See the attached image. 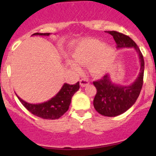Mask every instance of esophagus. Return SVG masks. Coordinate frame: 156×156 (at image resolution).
<instances>
[{
    "label": "esophagus",
    "instance_id": "34e87169",
    "mask_svg": "<svg viewBox=\"0 0 156 156\" xmlns=\"http://www.w3.org/2000/svg\"><path fill=\"white\" fill-rule=\"evenodd\" d=\"M80 84L81 87H84L87 86V85L89 84V81H88L87 80L82 79V80H80Z\"/></svg>",
    "mask_w": 156,
    "mask_h": 156
}]
</instances>
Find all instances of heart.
Returning <instances> with one entry per match:
<instances>
[{
    "instance_id": "1",
    "label": "heart",
    "mask_w": 156,
    "mask_h": 156,
    "mask_svg": "<svg viewBox=\"0 0 156 156\" xmlns=\"http://www.w3.org/2000/svg\"><path fill=\"white\" fill-rule=\"evenodd\" d=\"M74 59L68 60L72 69L79 73L80 66L88 65L89 72L93 76H102L108 71L115 57V51L110 45L97 39H85L80 41L72 53Z\"/></svg>"
}]
</instances>
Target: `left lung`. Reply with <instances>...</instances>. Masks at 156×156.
Listing matches in <instances>:
<instances>
[{
    "label": "left lung",
    "instance_id": "8db88e82",
    "mask_svg": "<svg viewBox=\"0 0 156 156\" xmlns=\"http://www.w3.org/2000/svg\"><path fill=\"white\" fill-rule=\"evenodd\" d=\"M107 33L113 37L118 49L134 48L140 62V72L131 84H116L112 81L109 74L93 83L97 89V94L94 99V107L101 115L113 117L124 113L136 102L142 88L144 61L140 49L130 37L116 31Z\"/></svg>",
    "mask_w": 156,
    "mask_h": 156
}]
</instances>
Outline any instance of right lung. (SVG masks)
I'll return each mask as SVG.
<instances>
[{
  "instance_id": "1",
  "label": "right lung",
  "mask_w": 156,
  "mask_h": 156,
  "mask_svg": "<svg viewBox=\"0 0 156 156\" xmlns=\"http://www.w3.org/2000/svg\"><path fill=\"white\" fill-rule=\"evenodd\" d=\"M50 33H36L32 36H49ZM80 89V83L73 85L64 83L57 94L51 99L43 103L38 104H31L27 102L18 96L19 100L28 111L32 114L46 119H58L65 112L68 111L69 105L71 103L72 98L74 94Z\"/></svg>"
}]
</instances>
